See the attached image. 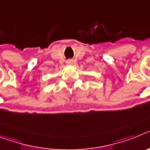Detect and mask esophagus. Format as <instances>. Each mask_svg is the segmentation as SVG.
Segmentation results:
<instances>
[{
    "mask_svg": "<svg viewBox=\"0 0 150 150\" xmlns=\"http://www.w3.org/2000/svg\"><path fill=\"white\" fill-rule=\"evenodd\" d=\"M66 64H67L68 65H72L73 64H74V62H73V60H68V61L66 62Z\"/></svg>",
    "mask_w": 150,
    "mask_h": 150,
    "instance_id": "obj_1",
    "label": "esophagus"
}]
</instances>
